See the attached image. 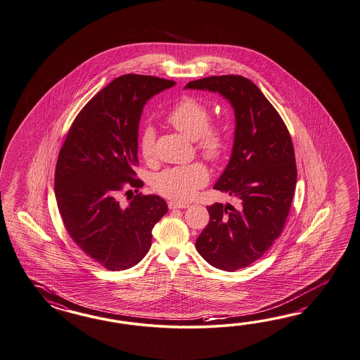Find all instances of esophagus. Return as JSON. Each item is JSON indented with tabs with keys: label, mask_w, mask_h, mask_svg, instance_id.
Wrapping results in <instances>:
<instances>
[{
	"label": "esophagus",
	"mask_w": 360,
	"mask_h": 360,
	"mask_svg": "<svg viewBox=\"0 0 360 360\" xmlns=\"http://www.w3.org/2000/svg\"><path fill=\"white\" fill-rule=\"evenodd\" d=\"M167 205H169V208H170V210H175V208L184 210V208H187V207H190V205H187V203H178V202H169V203H167Z\"/></svg>",
	"instance_id": "34e87169"
}]
</instances>
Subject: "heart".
Returning <instances> with one entry per match:
<instances>
[{"mask_svg":"<svg viewBox=\"0 0 360 360\" xmlns=\"http://www.w3.org/2000/svg\"><path fill=\"white\" fill-rule=\"evenodd\" d=\"M166 120L194 140L199 153L210 161H219L226 155L229 143L220 127L210 124L211 111L205 103L194 97H184ZM139 150L146 161H153L155 157V131L152 126L144 127L139 136ZM210 173L202 162L174 166L165 169L152 179L155 193L176 202H186L194 198L199 188L207 185Z\"/></svg>","mask_w":360,"mask_h":360,"instance_id":"b5f03b06","label":"heart"}]
</instances>
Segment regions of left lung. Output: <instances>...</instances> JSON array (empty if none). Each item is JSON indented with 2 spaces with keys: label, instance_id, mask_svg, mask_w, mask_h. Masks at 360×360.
Returning <instances> with one entry per match:
<instances>
[{
  "label": "left lung",
  "instance_id": "left-lung-1",
  "mask_svg": "<svg viewBox=\"0 0 360 360\" xmlns=\"http://www.w3.org/2000/svg\"><path fill=\"white\" fill-rule=\"evenodd\" d=\"M186 89L217 91L233 107L234 144L214 188L240 199V207H207L210 223L196 250L216 269L233 272L259 259L282 234L296 187L291 136L259 88L243 76L195 79Z\"/></svg>",
  "mask_w": 360,
  "mask_h": 360
}]
</instances>
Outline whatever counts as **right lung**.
Listing matches in <instances>:
<instances>
[{"instance_id": "1", "label": "right lung", "mask_w": 360, "mask_h": 360, "mask_svg": "<svg viewBox=\"0 0 360 360\" xmlns=\"http://www.w3.org/2000/svg\"><path fill=\"white\" fill-rule=\"evenodd\" d=\"M174 84L141 75L115 78L78 112L58 152L55 195L64 226L107 270L140 262L150 249L155 224L167 212L158 195L139 193L128 207L120 205L117 195L144 185L134 170L143 107Z\"/></svg>"}]
</instances>
